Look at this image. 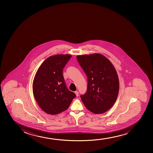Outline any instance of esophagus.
Returning a JSON list of instances; mask_svg holds the SVG:
<instances>
[{"label":"esophagus","mask_w":153,"mask_h":153,"mask_svg":"<svg viewBox=\"0 0 153 153\" xmlns=\"http://www.w3.org/2000/svg\"><path fill=\"white\" fill-rule=\"evenodd\" d=\"M74 93H76V97H78V95H79V92L77 91H76L74 92Z\"/></svg>","instance_id":"obj_1"}]
</instances>
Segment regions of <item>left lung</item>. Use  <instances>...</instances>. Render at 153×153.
I'll use <instances>...</instances> for the list:
<instances>
[{"label":"left lung","instance_id":"1","mask_svg":"<svg viewBox=\"0 0 153 153\" xmlns=\"http://www.w3.org/2000/svg\"><path fill=\"white\" fill-rule=\"evenodd\" d=\"M77 61L88 77L86 94L81 95L86 108L102 114L116 102L120 89L117 73L110 60L100 53L78 55Z\"/></svg>","mask_w":153,"mask_h":153}]
</instances>
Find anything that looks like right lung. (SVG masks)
I'll list each match as a JSON object with an SVG mask.
<instances>
[{
    "mask_svg": "<svg viewBox=\"0 0 153 153\" xmlns=\"http://www.w3.org/2000/svg\"><path fill=\"white\" fill-rule=\"evenodd\" d=\"M71 55H56L44 61L36 72L33 91L43 111L51 115L59 114L68 108L76 94L67 89L63 69Z\"/></svg>",
    "mask_w": 153,
    "mask_h": 153,
    "instance_id": "right-lung-1",
    "label": "right lung"
}]
</instances>
